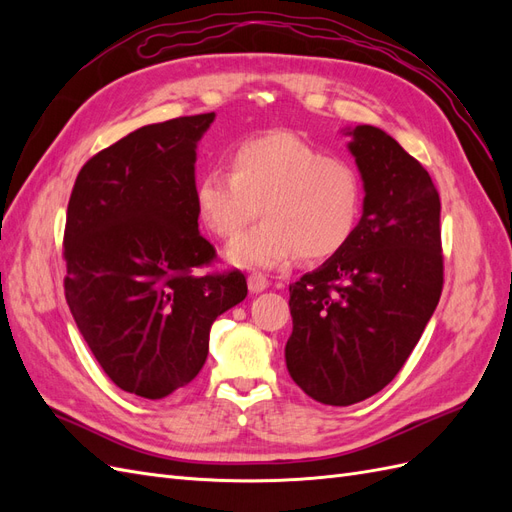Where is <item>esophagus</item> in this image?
Here are the masks:
<instances>
[{
	"instance_id": "esophagus-1",
	"label": "esophagus",
	"mask_w": 512,
	"mask_h": 512,
	"mask_svg": "<svg viewBox=\"0 0 512 512\" xmlns=\"http://www.w3.org/2000/svg\"><path fill=\"white\" fill-rule=\"evenodd\" d=\"M247 286H250V292H262L269 288V277L265 273H250L247 275Z\"/></svg>"
}]
</instances>
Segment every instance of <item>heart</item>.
Wrapping results in <instances>:
<instances>
[{
	"label": "heart",
	"mask_w": 512,
	"mask_h": 512,
	"mask_svg": "<svg viewBox=\"0 0 512 512\" xmlns=\"http://www.w3.org/2000/svg\"><path fill=\"white\" fill-rule=\"evenodd\" d=\"M228 173L207 168L194 185L198 220L220 239L235 237L258 213L262 222L230 243L243 267H277L299 254L320 262L342 252L361 218L363 183L342 156L275 130L237 143Z\"/></svg>",
	"instance_id": "b5f03b06"
}]
</instances>
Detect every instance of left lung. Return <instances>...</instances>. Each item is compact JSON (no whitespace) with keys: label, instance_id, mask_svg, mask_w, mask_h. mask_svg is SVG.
I'll return each mask as SVG.
<instances>
[{"label":"left lung","instance_id":"obj_1","mask_svg":"<svg viewBox=\"0 0 512 512\" xmlns=\"http://www.w3.org/2000/svg\"><path fill=\"white\" fill-rule=\"evenodd\" d=\"M350 134L363 218L342 252L288 288V374L327 406L363 401L399 374L444 286L440 194L429 173L380 128Z\"/></svg>","mask_w":512,"mask_h":512}]
</instances>
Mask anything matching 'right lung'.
I'll list each match as a JSON object with an SVG mask.
<instances>
[{
	"label": "right lung",
	"mask_w": 512,
	"mask_h": 512,
	"mask_svg": "<svg viewBox=\"0 0 512 512\" xmlns=\"http://www.w3.org/2000/svg\"><path fill=\"white\" fill-rule=\"evenodd\" d=\"M215 113L138 128L89 158L70 194L64 290L76 327L121 391L162 399L190 384L213 320L247 297L239 269L198 232L196 143Z\"/></svg>",
	"instance_id": "obj_1"
}]
</instances>
